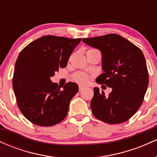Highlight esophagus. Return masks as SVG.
Listing matches in <instances>:
<instances>
[{"mask_svg": "<svg viewBox=\"0 0 157 157\" xmlns=\"http://www.w3.org/2000/svg\"><path fill=\"white\" fill-rule=\"evenodd\" d=\"M85 89V86H79V90H80V91H82V89Z\"/></svg>", "mask_w": 157, "mask_h": 157, "instance_id": "1", "label": "esophagus"}]
</instances>
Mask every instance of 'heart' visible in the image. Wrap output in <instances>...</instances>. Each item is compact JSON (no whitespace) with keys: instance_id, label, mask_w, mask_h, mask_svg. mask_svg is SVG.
Masks as SVG:
<instances>
[{"instance_id":"b5f03b06","label":"heart","mask_w":157,"mask_h":157,"mask_svg":"<svg viewBox=\"0 0 157 157\" xmlns=\"http://www.w3.org/2000/svg\"><path fill=\"white\" fill-rule=\"evenodd\" d=\"M73 79L75 82L80 84H86L89 81V75L82 71H78L73 75Z\"/></svg>"}]
</instances>
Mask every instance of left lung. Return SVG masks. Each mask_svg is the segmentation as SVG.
Returning a JSON list of instances; mask_svg holds the SVG:
<instances>
[{
    "instance_id": "8db88e82",
    "label": "left lung",
    "mask_w": 157,
    "mask_h": 157,
    "mask_svg": "<svg viewBox=\"0 0 157 157\" xmlns=\"http://www.w3.org/2000/svg\"><path fill=\"white\" fill-rule=\"evenodd\" d=\"M82 41L101 52L104 73L96 81L112 89L105 97L103 91L101 92L99 88H94V94L91 101L94 116L109 124L127 121L141 106L148 86V72L143 53L117 34L84 38Z\"/></svg>"
}]
</instances>
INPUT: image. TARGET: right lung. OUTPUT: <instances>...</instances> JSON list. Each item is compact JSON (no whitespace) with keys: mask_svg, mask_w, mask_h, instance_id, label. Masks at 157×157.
Instances as JSON below:
<instances>
[{"mask_svg":"<svg viewBox=\"0 0 157 157\" xmlns=\"http://www.w3.org/2000/svg\"><path fill=\"white\" fill-rule=\"evenodd\" d=\"M81 38L46 35L27 45L17 57L13 86L17 106L27 120L40 126H52L64 120L70 101L78 91L75 82L60 86L51 77L65 68Z\"/></svg>","mask_w":157,"mask_h":157,"instance_id":"right-lung-1","label":"right lung"}]
</instances>
